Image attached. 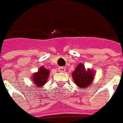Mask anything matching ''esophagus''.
I'll return each mask as SVG.
<instances>
[{"label": "esophagus", "instance_id": "esophagus-1", "mask_svg": "<svg viewBox=\"0 0 123 123\" xmlns=\"http://www.w3.org/2000/svg\"><path fill=\"white\" fill-rule=\"evenodd\" d=\"M66 70V68L65 67H59L58 68V71L59 72H65Z\"/></svg>", "mask_w": 123, "mask_h": 123}]
</instances>
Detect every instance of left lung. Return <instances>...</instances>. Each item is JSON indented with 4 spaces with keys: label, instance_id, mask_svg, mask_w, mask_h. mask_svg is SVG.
<instances>
[{
    "label": "left lung",
    "instance_id": "1",
    "mask_svg": "<svg viewBox=\"0 0 123 123\" xmlns=\"http://www.w3.org/2000/svg\"><path fill=\"white\" fill-rule=\"evenodd\" d=\"M72 77L76 86L83 89L89 87L92 83L95 77V71L90 68L86 69L83 63H79L72 73Z\"/></svg>",
    "mask_w": 123,
    "mask_h": 123
}]
</instances>
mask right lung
<instances>
[{
	"label": "right lung",
	"instance_id": "right-lung-1",
	"mask_svg": "<svg viewBox=\"0 0 123 123\" xmlns=\"http://www.w3.org/2000/svg\"><path fill=\"white\" fill-rule=\"evenodd\" d=\"M50 75V70L46 69L44 66L39 68L37 72L34 73L32 75V81L34 85H36L38 88L43 87L46 83Z\"/></svg>",
	"mask_w": 123,
	"mask_h": 123
}]
</instances>
